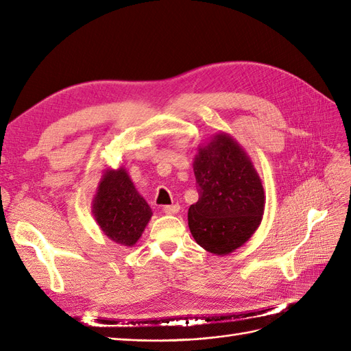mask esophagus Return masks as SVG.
<instances>
[{"instance_id":"34e87169","label":"esophagus","mask_w":351,"mask_h":351,"mask_svg":"<svg viewBox=\"0 0 351 351\" xmlns=\"http://www.w3.org/2000/svg\"><path fill=\"white\" fill-rule=\"evenodd\" d=\"M162 209H164L165 214L174 215V214H177V212L180 210V205L178 204H176V205H165Z\"/></svg>"}]
</instances>
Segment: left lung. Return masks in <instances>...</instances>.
Segmentation results:
<instances>
[{"label": "left lung", "instance_id": "left-lung-1", "mask_svg": "<svg viewBox=\"0 0 351 351\" xmlns=\"http://www.w3.org/2000/svg\"><path fill=\"white\" fill-rule=\"evenodd\" d=\"M193 171L199 200L189 208L190 232L206 252L230 254L261 226L262 180L246 151L224 132L197 147Z\"/></svg>", "mask_w": 351, "mask_h": 351}]
</instances>
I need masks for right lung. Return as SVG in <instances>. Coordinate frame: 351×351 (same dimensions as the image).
Here are the masks:
<instances>
[{"instance_id":"1","label":"right lung","mask_w":351,"mask_h":351,"mask_svg":"<svg viewBox=\"0 0 351 351\" xmlns=\"http://www.w3.org/2000/svg\"><path fill=\"white\" fill-rule=\"evenodd\" d=\"M92 214L101 231L114 243L132 247L142 237L152 209L137 192L124 167L107 168L92 200Z\"/></svg>"}]
</instances>
